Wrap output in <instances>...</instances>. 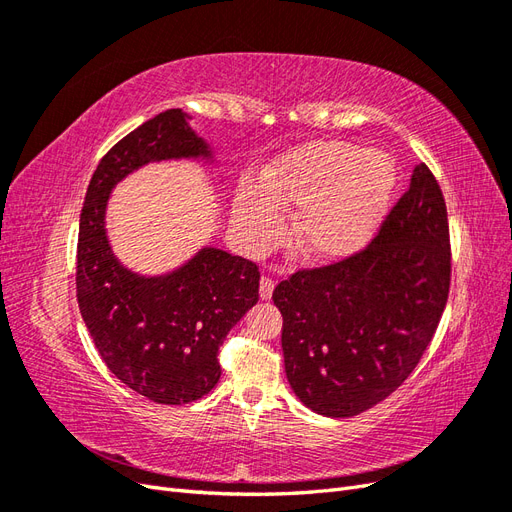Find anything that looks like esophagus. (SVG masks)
Instances as JSON below:
<instances>
[{
	"label": "esophagus",
	"instance_id": "34e87169",
	"mask_svg": "<svg viewBox=\"0 0 512 512\" xmlns=\"http://www.w3.org/2000/svg\"><path fill=\"white\" fill-rule=\"evenodd\" d=\"M273 288H275V282L271 280V277H269V275H262V277H260V299H262V301L271 299Z\"/></svg>",
	"mask_w": 512,
	"mask_h": 512
}]
</instances>
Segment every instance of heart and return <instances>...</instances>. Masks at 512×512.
I'll use <instances>...</instances> for the list:
<instances>
[{"label":"heart","instance_id":"obj_1","mask_svg":"<svg viewBox=\"0 0 512 512\" xmlns=\"http://www.w3.org/2000/svg\"><path fill=\"white\" fill-rule=\"evenodd\" d=\"M395 188V164L380 151L329 141L275 160L262 185L245 181L235 222L254 245H269L282 211L299 207L294 243L312 260H337L359 250L376 230Z\"/></svg>","mask_w":512,"mask_h":512}]
</instances>
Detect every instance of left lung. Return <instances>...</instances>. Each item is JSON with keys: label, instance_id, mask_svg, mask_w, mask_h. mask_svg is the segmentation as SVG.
Here are the masks:
<instances>
[{"label": "left lung", "instance_id": "1", "mask_svg": "<svg viewBox=\"0 0 512 512\" xmlns=\"http://www.w3.org/2000/svg\"><path fill=\"white\" fill-rule=\"evenodd\" d=\"M451 288L440 185L418 164L365 250L299 269L273 290L286 376L324 416H356L395 393L421 361Z\"/></svg>", "mask_w": 512, "mask_h": 512}]
</instances>
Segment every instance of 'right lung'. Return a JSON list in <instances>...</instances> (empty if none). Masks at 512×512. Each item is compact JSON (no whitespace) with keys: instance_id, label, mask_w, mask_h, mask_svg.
Instances as JSON below:
<instances>
[{"instance_id":"obj_1","label":"right lung","mask_w":512,"mask_h":512,"mask_svg":"<svg viewBox=\"0 0 512 512\" xmlns=\"http://www.w3.org/2000/svg\"><path fill=\"white\" fill-rule=\"evenodd\" d=\"M179 158H211L179 108L123 136L89 181L76 245V299L102 361L132 391L168 406L218 384V350L256 305L260 282L256 262L218 247L160 277L132 273L115 258L104 228L111 190L136 168Z\"/></svg>"}]
</instances>
